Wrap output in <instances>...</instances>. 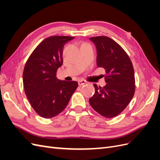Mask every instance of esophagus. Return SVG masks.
Instances as JSON below:
<instances>
[{"instance_id": "esophagus-1", "label": "esophagus", "mask_w": 160, "mask_h": 160, "mask_svg": "<svg viewBox=\"0 0 160 160\" xmlns=\"http://www.w3.org/2000/svg\"><path fill=\"white\" fill-rule=\"evenodd\" d=\"M78 84H79V86H82V85L86 84V82L85 81H83V80H79L78 81Z\"/></svg>"}]
</instances>
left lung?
Here are the masks:
<instances>
[{"mask_svg":"<svg viewBox=\"0 0 160 160\" xmlns=\"http://www.w3.org/2000/svg\"><path fill=\"white\" fill-rule=\"evenodd\" d=\"M97 48V65L104 68L105 86L93 84L95 91L89 103L98 113L113 118L126 108L135 93L133 67L127 52L105 36L90 38Z\"/></svg>","mask_w":160,"mask_h":160,"instance_id":"1","label":"left lung"}]
</instances>
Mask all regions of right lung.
<instances>
[{
    "label": "right lung",
    "mask_w": 160,
    "mask_h": 160,
    "mask_svg": "<svg viewBox=\"0 0 160 160\" xmlns=\"http://www.w3.org/2000/svg\"><path fill=\"white\" fill-rule=\"evenodd\" d=\"M74 38H46L32 51L24 67L25 93L33 109L42 118H51L62 112L78 87L76 81H60L56 77L63 61V47Z\"/></svg>",
    "instance_id": "add662e5"
}]
</instances>
